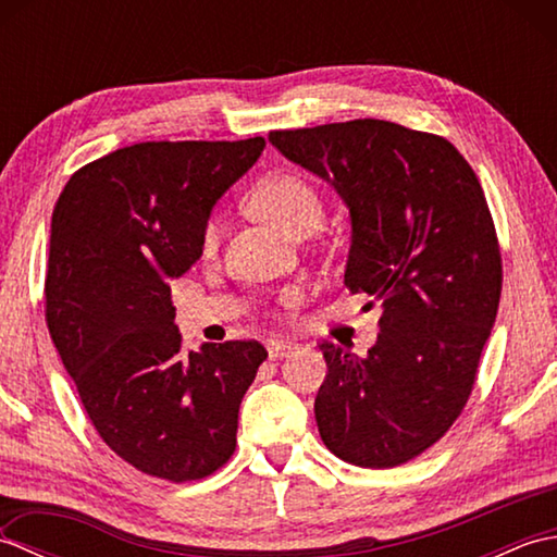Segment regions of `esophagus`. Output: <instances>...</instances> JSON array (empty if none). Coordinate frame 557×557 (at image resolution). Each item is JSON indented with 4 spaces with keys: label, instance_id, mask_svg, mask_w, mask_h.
<instances>
[{
    "label": "esophagus",
    "instance_id": "obj_1",
    "mask_svg": "<svg viewBox=\"0 0 557 557\" xmlns=\"http://www.w3.org/2000/svg\"><path fill=\"white\" fill-rule=\"evenodd\" d=\"M265 349H268L270 359H285V357H289V354L297 351V345L289 339H268Z\"/></svg>",
    "mask_w": 557,
    "mask_h": 557
}]
</instances>
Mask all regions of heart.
<instances>
[{"mask_svg":"<svg viewBox=\"0 0 557 557\" xmlns=\"http://www.w3.org/2000/svg\"><path fill=\"white\" fill-rule=\"evenodd\" d=\"M248 206L258 218L275 224L277 230L297 236L306 230H315L323 220V200L318 188L297 172H272L263 176L251 196ZM220 239V222L212 218L203 227V248L212 251Z\"/></svg>","mask_w":557,"mask_h":557,"instance_id":"1","label":"heart"}]
</instances>
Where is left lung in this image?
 <instances>
[{
	"instance_id": "obj_1",
	"label": "left lung",
	"mask_w": 557,
	"mask_h": 557,
	"mask_svg": "<svg viewBox=\"0 0 557 557\" xmlns=\"http://www.w3.org/2000/svg\"><path fill=\"white\" fill-rule=\"evenodd\" d=\"M268 138L345 200V285L383 309L366 357L321 345L327 375L315 395L318 431L349 465H405L465 409L498 313L503 265L486 196L449 140L393 122Z\"/></svg>"
}]
</instances>
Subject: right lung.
<instances>
[{
  "label": "right lung",
  "instance_id": "1",
  "mask_svg": "<svg viewBox=\"0 0 557 557\" xmlns=\"http://www.w3.org/2000/svg\"><path fill=\"white\" fill-rule=\"evenodd\" d=\"M265 138L150 140L71 174L52 212L45 318L100 437L144 474L203 479L236 447L258 342L182 354L170 282L203 256V227Z\"/></svg>",
  "mask_w": 557,
  "mask_h": 557
}]
</instances>
